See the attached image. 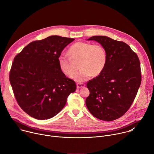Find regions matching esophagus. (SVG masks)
Wrapping results in <instances>:
<instances>
[{"label":"esophagus","instance_id":"obj_1","mask_svg":"<svg viewBox=\"0 0 154 154\" xmlns=\"http://www.w3.org/2000/svg\"><path fill=\"white\" fill-rule=\"evenodd\" d=\"M85 85L83 83H77V87L78 88H80L85 86Z\"/></svg>","mask_w":154,"mask_h":154}]
</instances>
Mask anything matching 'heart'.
<instances>
[{
  "instance_id": "1",
  "label": "heart",
  "mask_w": 154,
  "mask_h": 154,
  "mask_svg": "<svg viewBox=\"0 0 154 154\" xmlns=\"http://www.w3.org/2000/svg\"><path fill=\"white\" fill-rule=\"evenodd\" d=\"M69 57L61 55L58 58L60 70L67 76L72 75L76 71V63L79 62V72L72 78L77 82H83L92 75L98 76L103 71L107 60L105 48L99 44L93 45L90 42H77L68 51Z\"/></svg>"
}]
</instances>
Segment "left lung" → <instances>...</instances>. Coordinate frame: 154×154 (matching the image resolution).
<instances>
[{"mask_svg": "<svg viewBox=\"0 0 154 154\" xmlns=\"http://www.w3.org/2000/svg\"><path fill=\"white\" fill-rule=\"evenodd\" d=\"M105 48L107 60L102 73L89 80L86 105L96 118L112 121L123 116L132 104L141 82L139 58L126 43L105 36H94Z\"/></svg>", "mask_w": 154, "mask_h": 154, "instance_id": "left-lung-1", "label": "left lung"}]
</instances>
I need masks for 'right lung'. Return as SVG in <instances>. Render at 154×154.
<instances>
[{"mask_svg":"<svg viewBox=\"0 0 154 154\" xmlns=\"http://www.w3.org/2000/svg\"><path fill=\"white\" fill-rule=\"evenodd\" d=\"M74 40L51 36L31 42L15 56L10 82L18 105L32 118L55 116L75 91V82L66 77L58 63L64 48Z\"/></svg>","mask_w":154,"mask_h":154,"instance_id":"add662e5","label":"right lung"}]
</instances>
